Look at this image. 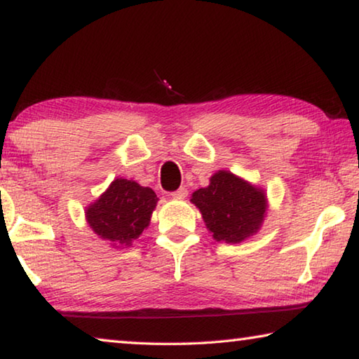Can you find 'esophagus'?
I'll return each mask as SVG.
<instances>
[{"instance_id": "34e87169", "label": "esophagus", "mask_w": 359, "mask_h": 359, "mask_svg": "<svg viewBox=\"0 0 359 359\" xmlns=\"http://www.w3.org/2000/svg\"><path fill=\"white\" fill-rule=\"evenodd\" d=\"M187 194H188V190L185 187H180L179 190H175L174 193H172V198H175V199H184V198H187Z\"/></svg>"}]
</instances>
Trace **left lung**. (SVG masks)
<instances>
[{"mask_svg": "<svg viewBox=\"0 0 359 359\" xmlns=\"http://www.w3.org/2000/svg\"><path fill=\"white\" fill-rule=\"evenodd\" d=\"M191 203L201 212L212 238L226 244H239L257 234L267 209L264 191L229 171L212 175L209 187L191 194Z\"/></svg>", "mask_w": 359, "mask_h": 359, "instance_id": "8db88e82", "label": "left lung"}]
</instances>
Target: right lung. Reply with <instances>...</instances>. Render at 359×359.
Returning a JSON list of instances; mask_svg holds the SVG:
<instances>
[{
    "mask_svg": "<svg viewBox=\"0 0 359 359\" xmlns=\"http://www.w3.org/2000/svg\"><path fill=\"white\" fill-rule=\"evenodd\" d=\"M156 194L135 180L115 179L107 190L85 209L88 226L114 248L136 244L150 224L156 205Z\"/></svg>",
    "mask_w": 359,
    "mask_h": 359,
    "instance_id": "right-lung-1",
    "label": "right lung"
}]
</instances>
